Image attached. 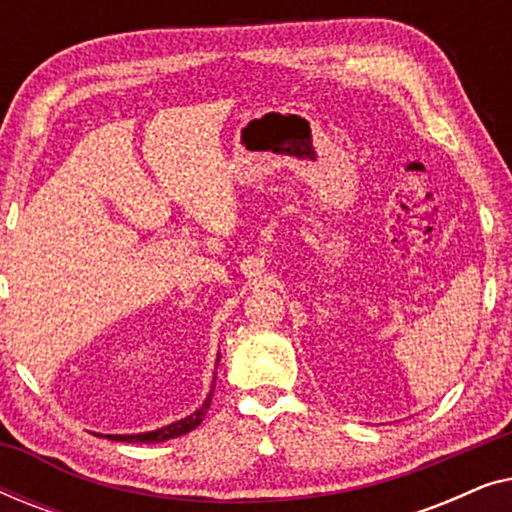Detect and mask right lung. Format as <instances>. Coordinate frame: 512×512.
<instances>
[{
  "label": "right lung",
  "instance_id": "obj_1",
  "mask_svg": "<svg viewBox=\"0 0 512 512\" xmlns=\"http://www.w3.org/2000/svg\"><path fill=\"white\" fill-rule=\"evenodd\" d=\"M216 361H219V359H216ZM214 382H216V377H214ZM212 394H214V384H212V391H209V396L205 398V403H202L200 408L193 412V415L179 419V422H174V424H167V426H163V429L146 431V433H130V436H111V433H109L107 438L109 440H121V443H146V445H151V443H165V440H170V438L184 436V433L193 431L195 426H198L202 419H205L209 405H212ZM97 436H100V433H97Z\"/></svg>",
  "mask_w": 512,
  "mask_h": 512
}]
</instances>
